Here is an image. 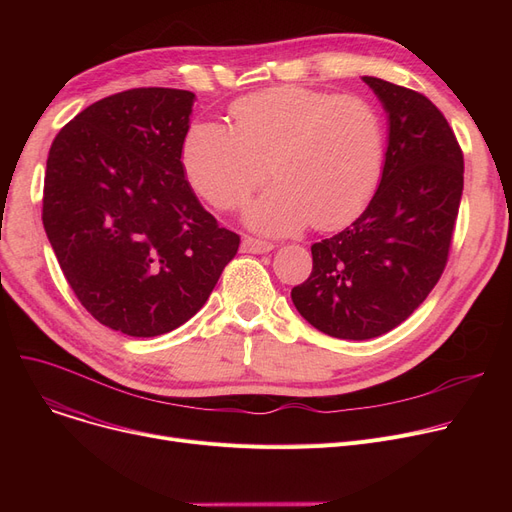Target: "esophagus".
<instances>
[{"label": "esophagus", "instance_id": "1", "mask_svg": "<svg viewBox=\"0 0 512 512\" xmlns=\"http://www.w3.org/2000/svg\"><path fill=\"white\" fill-rule=\"evenodd\" d=\"M274 249L272 242L267 240H259V238H251V236H245L240 242V251L242 253H255V255H263V253H270Z\"/></svg>", "mask_w": 512, "mask_h": 512}]
</instances>
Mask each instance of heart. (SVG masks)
Returning a JSON list of instances; mask_svg holds the SVG:
<instances>
[{"label": "heart", "instance_id": "b5f03b06", "mask_svg": "<svg viewBox=\"0 0 512 512\" xmlns=\"http://www.w3.org/2000/svg\"><path fill=\"white\" fill-rule=\"evenodd\" d=\"M232 128L199 122L182 143L184 172L213 207L234 209L263 180L274 184L245 207L247 226L284 236L334 230L367 207L384 170L380 114L359 97L278 87L232 105Z\"/></svg>", "mask_w": 512, "mask_h": 512}]
</instances>
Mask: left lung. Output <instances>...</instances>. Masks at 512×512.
<instances>
[{
	"label": "left lung",
	"instance_id": "obj_1",
	"mask_svg": "<svg viewBox=\"0 0 512 512\" xmlns=\"http://www.w3.org/2000/svg\"><path fill=\"white\" fill-rule=\"evenodd\" d=\"M388 116L378 191L359 218L311 247L313 272L290 297L313 328L369 340L402 324L438 284L463 197V153L438 107L363 76Z\"/></svg>",
	"mask_w": 512,
	"mask_h": 512
}]
</instances>
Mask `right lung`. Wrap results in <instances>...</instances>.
Masks as SVG:
<instances>
[{
  "label": "right lung",
  "instance_id": "add662e5",
  "mask_svg": "<svg viewBox=\"0 0 512 512\" xmlns=\"http://www.w3.org/2000/svg\"><path fill=\"white\" fill-rule=\"evenodd\" d=\"M195 93L130 89L95 101L53 139L43 226L78 301L134 338L176 330L209 299L240 236L186 180Z\"/></svg>",
  "mask_w": 512,
  "mask_h": 512
}]
</instances>
